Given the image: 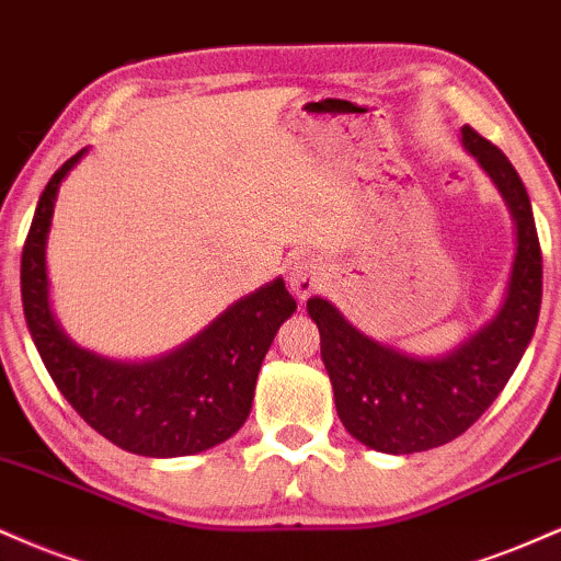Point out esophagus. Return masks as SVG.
<instances>
[{
    "mask_svg": "<svg viewBox=\"0 0 561 561\" xmlns=\"http://www.w3.org/2000/svg\"><path fill=\"white\" fill-rule=\"evenodd\" d=\"M322 283V265L314 256H294L291 267H288V286H291V291L299 296V299H307L309 294H314V288H318Z\"/></svg>",
    "mask_w": 561,
    "mask_h": 561,
    "instance_id": "34e87169",
    "label": "esophagus"
}]
</instances>
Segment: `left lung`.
<instances>
[{
    "instance_id": "left-lung-1",
    "label": "left lung",
    "mask_w": 561,
    "mask_h": 561,
    "mask_svg": "<svg viewBox=\"0 0 561 561\" xmlns=\"http://www.w3.org/2000/svg\"><path fill=\"white\" fill-rule=\"evenodd\" d=\"M462 147L489 173L515 220V262L496 318L444 357L420 359L367 339L328 299L307 301L335 412L375 451H427L462 436L504 391L536 333L543 265L528 191L504 151L470 125L462 128Z\"/></svg>"
}]
</instances>
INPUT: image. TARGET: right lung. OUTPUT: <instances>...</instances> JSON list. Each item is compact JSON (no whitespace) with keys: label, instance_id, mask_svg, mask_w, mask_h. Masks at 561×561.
<instances>
[{"label":"right lung","instance_id":"right-lung-1","mask_svg":"<svg viewBox=\"0 0 561 561\" xmlns=\"http://www.w3.org/2000/svg\"><path fill=\"white\" fill-rule=\"evenodd\" d=\"M72 154L46 183L20 260V294L33 344L70 407L121 449L141 457H188L233 436L252 412L256 375L296 301L283 278L230 305L194 339L147 362L99 357L76 346L49 307L46 236Z\"/></svg>","mask_w":561,"mask_h":561}]
</instances>
